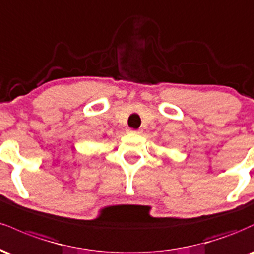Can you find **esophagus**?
Returning <instances> with one entry per match:
<instances>
[{
	"label": "esophagus",
	"instance_id": "1",
	"mask_svg": "<svg viewBox=\"0 0 254 254\" xmlns=\"http://www.w3.org/2000/svg\"><path fill=\"white\" fill-rule=\"evenodd\" d=\"M129 132H131V133H136V135H141V133L143 132V131H142L141 129H138V130H135V129H130V130H129Z\"/></svg>",
	"mask_w": 254,
	"mask_h": 254
}]
</instances>
